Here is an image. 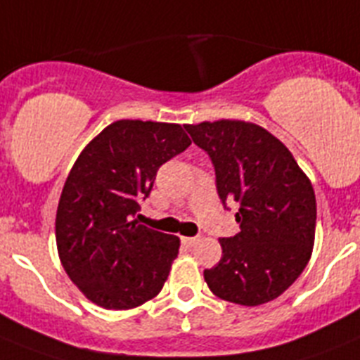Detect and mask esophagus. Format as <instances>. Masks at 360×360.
I'll return each mask as SVG.
<instances>
[{
    "label": "esophagus",
    "instance_id": "esophagus-1",
    "mask_svg": "<svg viewBox=\"0 0 360 360\" xmlns=\"http://www.w3.org/2000/svg\"><path fill=\"white\" fill-rule=\"evenodd\" d=\"M181 240H183V245L193 246L199 243V237H181Z\"/></svg>",
    "mask_w": 360,
    "mask_h": 360
}]
</instances>
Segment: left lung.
Here are the masks:
<instances>
[{
  "mask_svg": "<svg viewBox=\"0 0 360 360\" xmlns=\"http://www.w3.org/2000/svg\"><path fill=\"white\" fill-rule=\"evenodd\" d=\"M210 155L223 205L237 202L240 232L219 239L223 257L205 281L214 295L243 306L274 301L295 283L315 239L314 186L283 143L246 121L184 124Z\"/></svg>",
  "mask_w": 360,
  "mask_h": 360,
  "instance_id": "obj_1",
  "label": "left lung"
}]
</instances>
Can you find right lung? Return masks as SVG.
I'll use <instances>...</instances> for the list:
<instances>
[{
    "mask_svg": "<svg viewBox=\"0 0 360 360\" xmlns=\"http://www.w3.org/2000/svg\"><path fill=\"white\" fill-rule=\"evenodd\" d=\"M192 145L181 124L121 120L76 159L56 214L65 271L94 304L130 310L154 299L179 254V237L137 223L159 167Z\"/></svg>",
    "mask_w": 360,
    "mask_h": 360,
    "instance_id": "obj_1",
    "label": "right lung"
}]
</instances>
